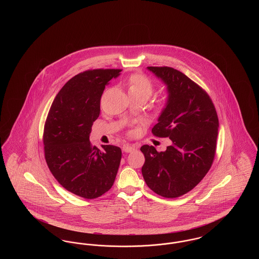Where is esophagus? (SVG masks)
<instances>
[{
	"instance_id": "obj_1",
	"label": "esophagus",
	"mask_w": 259,
	"mask_h": 259,
	"mask_svg": "<svg viewBox=\"0 0 259 259\" xmlns=\"http://www.w3.org/2000/svg\"><path fill=\"white\" fill-rule=\"evenodd\" d=\"M137 146L135 145H129V144H127V145H124L123 146V151L124 152H126V153H129V152H132L133 150H135L137 149Z\"/></svg>"
}]
</instances>
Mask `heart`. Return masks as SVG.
Returning <instances> with one entry per match:
<instances>
[{
	"label": "heart",
	"instance_id": "1",
	"mask_svg": "<svg viewBox=\"0 0 259 259\" xmlns=\"http://www.w3.org/2000/svg\"><path fill=\"white\" fill-rule=\"evenodd\" d=\"M127 89L129 96L140 95L148 99L153 90V84L150 79L143 74H133L127 80ZM162 105V103H161Z\"/></svg>",
	"mask_w": 259,
	"mask_h": 259
}]
</instances>
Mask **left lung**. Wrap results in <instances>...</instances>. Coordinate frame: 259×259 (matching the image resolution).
<instances>
[{
    "label": "left lung",
    "instance_id": "left-lung-1",
    "mask_svg": "<svg viewBox=\"0 0 259 259\" xmlns=\"http://www.w3.org/2000/svg\"><path fill=\"white\" fill-rule=\"evenodd\" d=\"M167 90V100L152 128L172 145L158 152L145 145L142 174L148 187L165 198H177L194 188L212 164L219 118L209 95L182 72L170 67H148Z\"/></svg>",
    "mask_w": 259,
    "mask_h": 259
}]
</instances>
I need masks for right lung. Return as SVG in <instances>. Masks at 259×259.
Returning a JSON list of instances; mask_svg holds the SVG:
<instances>
[{
    "label": "right lung",
    "mask_w": 259,
    "mask_h": 259,
    "mask_svg": "<svg viewBox=\"0 0 259 259\" xmlns=\"http://www.w3.org/2000/svg\"><path fill=\"white\" fill-rule=\"evenodd\" d=\"M121 70L99 69L76 74L58 92L44 132L45 155L50 172L68 191L85 199L111 189L121 160V149L90 144L100 101L111 78Z\"/></svg>",
    "instance_id": "1"
}]
</instances>
